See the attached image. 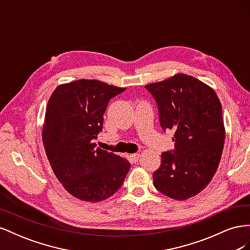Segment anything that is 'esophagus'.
<instances>
[{
    "instance_id": "1",
    "label": "esophagus",
    "mask_w": 250,
    "mask_h": 250,
    "mask_svg": "<svg viewBox=\"0 0 250 250\" xmlns=\"http://www.w3.org/2000/svg\"><path fill=\"white\" fill-rule=\"evenodd\" d=\"M130 158H131V160H132L134 163H137V162L139 161V158H140V154H139V153L130 154Z\"/></svg>"
}]
</instances>
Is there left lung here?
Returning <instances> with one entry per match:
<instances>
[{"mask_svg": "<svg viewBox=\"0 0 250 250\" xmlns=\"http://www.w3.org/2000/svg\"><path fill=\"white\" fill-rule=\"evenodd\" d=\"M145 87L156 102L163 130L174 132V149L162 153L153 185L172 199L186 200L209 184L220 163L225 139L220 100L214 89L185 74Z\"/></svg>", "mask_w": 250, "mask_h": 250, "instance_id": "obj_1", "label": "left lung"}]
</instances>
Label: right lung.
<instances>
[{
  "label": "right lung",
  "mask_w": 250,
  "mask_h": 250,
  "mask_svg": "<svg viewBox=\"0 0 250 250\" xmlns=\"http://www.w3.org/2000/svg\"><path fill=\"white\" fill-rule=\"evenodd\" d=\"M121 88L98 80L81 79L62 84L50 97L42 142L54 174L74 197L98 202L115 194L130 163L94 140L103 128V115Z\"/></svg>",
  "instance_id": "obj_1"
}]
</instances>
